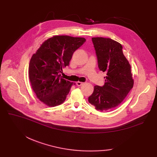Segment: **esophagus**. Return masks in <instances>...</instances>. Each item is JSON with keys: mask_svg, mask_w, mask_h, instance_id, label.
<instances>
[{"mask_svg": "<svg viewBox=\"0 0 157 157\" xmlns=\"http://www.w3.org/2000/svg\"><path fill=\"white\" fill-rule=\"evenodd\" d=\"M83 84H84V83H83V82H80V81L76 82V85L78 86H80L81 85H83Z\"/></svg>", "mask_w": 157, "mask_h": 157, "instance_id": "esophagus-1", "label": "esophagus"}]
</instances>
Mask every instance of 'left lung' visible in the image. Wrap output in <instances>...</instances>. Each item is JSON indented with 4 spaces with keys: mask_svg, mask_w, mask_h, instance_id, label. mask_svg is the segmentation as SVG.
<instances>
[{
    "mask_svg": "<svg viewBox=\"0 0 157 157\" xmlns=\"http://www.w3.org/2000/svg\"><path fill=\"white\" fill-rule=\"evenodd\" d=\"M100 71L106 72L102 86H94L88 102L97 110L116 108L125 99L134 86L131 66L123 53L121 44L110 38L92 37Z\"/></svg>",
    "mask_w": 157,
    "mask_h": 157,
    "instance_id": "obj_1",
    "label": "left lung"
}]
</instances>
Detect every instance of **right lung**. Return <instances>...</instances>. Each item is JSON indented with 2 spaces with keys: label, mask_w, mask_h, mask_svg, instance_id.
Returning a JSON list of instances; mask_svg holds the SVG:
<instances>
[{
  "label": "right lung",
  "mask_w": 157,
  "mask_h": 157,
  "mask_svg": "<svg viewBox=\"0 0 157 157\" xmlns=\"http://www.w3.org/2000/svg\"><path fill=\"white\" fill-rule=\"evenodd\" d=\"M85 41L83 37L54 36L45 40L32 55L29 79L37 97L44 104L55 107L65 101L74 83L62 78L60 73L69 66L73 53Z\"/></svg>",
  "instance_id": "right-lung-1"
}]
</instances>
